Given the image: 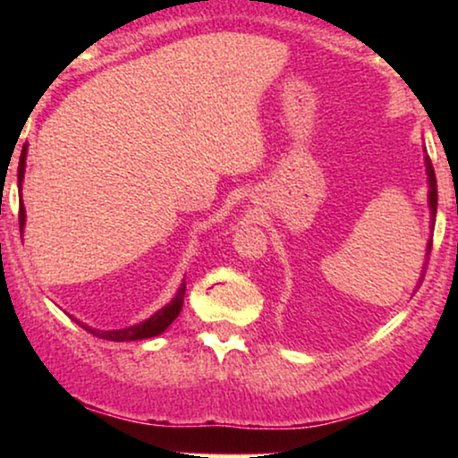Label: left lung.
Segmentation results:
<instances>
[{
    "instance_id": "8db88e82",
    "label": "left lung",
    "mask_w": 458,
    "mask_h": 458,
    "mask_svg": "<svg viewBox=\"0 0 458 458\" xmlns=\"http://www.w3.org/2000/svg\"><path fill=\"white\" fill-rule=\"evenodd\" d=\"M427 174H428V204H430V211H433V225H435V213H437V181H435V170H433V163L427 157ZM430 247H433V241L428 243V254H430Z\"/></svg>"
}]
</instances>
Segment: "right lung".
<instances>
[{"mask_svg": "<svg viewBox=\"0 0 458 458\" xmlns=\"http://www.w3.org/2000/svg\"><path fill=\"white\" fill-rule=\"evenodd\" d=\"M25 155H28V146H23V150H21V159H19V189H21V181H23V174H25ZM23 224H25V208H23V199H21V207H19V225H21V233H23ZM185 282L181 284V288H178L176 297L172 299L170 303H167L165 308H161L159 312H155L148 320H144V323L140 325H133V327H127V329H114V331H98V329H92L88 327V325H81L83 329L90 331L92 335H97V338H103V340H112V343H129V340H144V338H152V335H159L170 327L172 323H174V318L181 314V308H182V299H185Z\"/></svg>", "mask_w": 458, "mask_h": 458, "instance_id": "obj_1", "label": "right lung"}]
</instances>
